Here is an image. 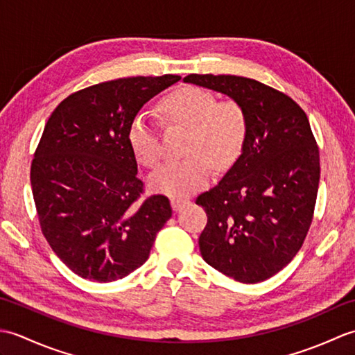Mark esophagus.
I'll list each match as a JSON object with an SVG mask.
<instances>
[{"label": "esophagus", "instance_id": "34e87169", "mask_svg": "<svg viewBox=\"0 0 355 355\" xmlns=\"http://www.w3.org/2000/svg\"><path fill=\"white\" fill-rule=\"evenodd\" d=\"M187 202H189V200H184V198H172L171 200V206H172V209L175 210V212H180V210H182Z\"/></svg>", "mask_w": 355, "mask_h": 355}]
</instances>
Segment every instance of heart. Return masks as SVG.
I'll return each instance as SVG.
<instances>
[{
	"label": "heart",
	"mask_w": 355,
	"mask_h": 355,
	"mask_svg": "<svg viewBox=\"0 0 355 355\" xmlns=\"http://www.w3.org/2000/svg\"><path fill=\"white\" fill-rule=\"evenodd\" d=\"M162 114L169 130L186 131L184 160L168 163L149 178L150 189L172 198H184L209 184L212 168L230 169L243 154L250 131L245 108L236 101L216 102L214 93L200 87H184L162 102ZM128 143L140 164L155 168L162 158V141L154 125L134 120Z\"/></svg>",
	"instance_id": "obj_1"
}]
</instances>
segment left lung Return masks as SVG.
Segmentation results:
<instances>
[{
  "label": "left lung",
  "instance_id": "obj_1",
  "mask_svg": "<svg viewBox=\"0 0 355 355\" xmlns=\"http://www.w3.org/2000/svg\"><path fill=\"white\" fill-rule=\"evenodd\" d=\"M184 82L227 94L247 111L243 154L197 198L207 214L198 244L223 275L262 282L288 266L313 221L320 158L310 122L291 97L254 79L189 74Z\"/></svg>",
  "mask_w": 355,
  "mask_h": 355
}]
</instances>
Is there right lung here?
Segmentation results:
<instances>
[{
	"label": "right lung",
	"instance_id": "right-lung-1",
	"mask_svg": "<svg viewBox=\"0 0 355 355\" xmlns=\"http://www.w3.org/2000/svg\"><path fill=\"white\" fill-rule=\"evenodd\" d=\"M180 79L102 82L70 94L45 123L30 168L33 200L42 235L78 276H128L172 216L164 195L139 201L145 189L128 131L143 105Z\"/></svg>",
	"mask_w": 355,
	"mask_h": 355
}]
</instances>
